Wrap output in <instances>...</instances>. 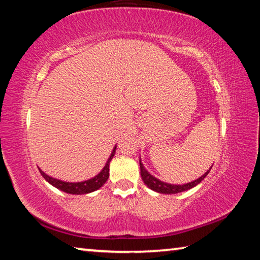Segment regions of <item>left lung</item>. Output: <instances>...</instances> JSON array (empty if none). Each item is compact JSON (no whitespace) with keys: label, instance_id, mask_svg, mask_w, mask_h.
<instances>
[{"label":"left lung","instance_id":"left-lung-1","mask_svg":"<svg viewBox=\"0 0 260 260\" xmlns=\"http://www.w3.org/2000/svg\"><path fill=\"white\" fill-rule=\"evenodd\" d=\"M212 169V166L210 167V169L206 171V172L200 177L199 179L193 180L191 182H188V183H184V184H172V183H167L164 181H160L159 179H157L156 177H153L152 174H150L146 170V167L143 166L142 161H141V158H140V170H141V177H142L143 182L147 184L148 188H150L151 190L156 191V192H160V193H178V192H182V191H186L189 190V189L193 188L195 186H197L200 182L203 181L205 179L206 175L209 174L210 170Z\"/></svg>","mask_w":260,"mask_h":260}]
</instances>
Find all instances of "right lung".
I'll use <instances>...</instances> for the list:
<instances>
[{"mask_svg": "<svg viewBox=\"0 0 260 260\" xmlns=\"http://www.w3.org/2000/svg\"><path fill=\"white\" fill-rule=\"evenodd\" d=\"M116 149H117V146H114L111 155H110V157L108 158L107 164L104 165L102 171H101L99 174H96L94 178L85 180V181H80V182L63 181V180H58V179L52 178V177H50V175L46 174L41 169H39V171H40L42 177L46 179V181H48L51 184V186H54L55 188L59 189V190H61V191L72 193V195H83V193H89V192L98 190V189H100L105 182L108 181L109 171H110L109 170L110 161L112 160L114 153H116Z\"/></svg>", "mask_w": 260, "mask_h": 260, "instance_id": "right-lung-1", "label": "right lung"}]
</instances>
